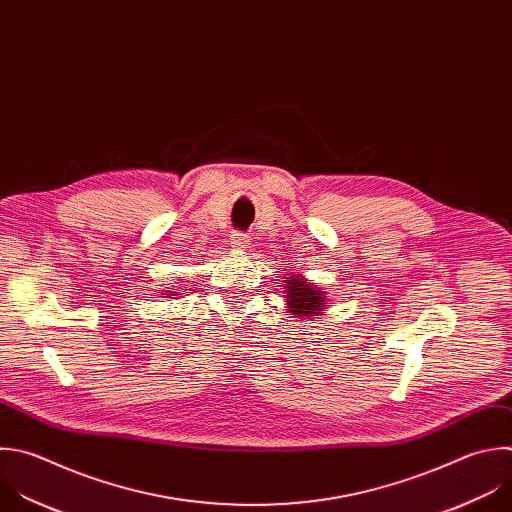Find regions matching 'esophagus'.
Listing matches in <instances>:
<instances>
[{"instance_id": "34e87169", "label": "esophagus", "mask_w": 512, "mask_h": 512, "mask_svg": "<svg viewBox=\"0 0 512 512\" xmlns=\"http://www.w3.org/2000/svg\"><path fill=\"white\" fill-rule=\"evenodd\" d=\"M231 247L233 249H239V251H245L249 247V237L245 233H233L231 235Z\"/></svg>"}]
</instances>
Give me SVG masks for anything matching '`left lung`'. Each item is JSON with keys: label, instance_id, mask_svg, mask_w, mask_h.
Listing matches in <instances>:
<instances>
[{"label": "left lung", "instance_id": "8db88e82", "mask_svg": "<svg viewBox=\"0 0 512 512\" xmlns=\"http://www.w3.org/2000/svg\"><path fill=\"white\" fill-rule=\"evenodd\" d=\"M283 283H285L283 289H285L287 313L291 317H297V321L299 319L315 321V315H323L327 311L325 291H321L301 273H289L287 277H283Z\"/></svg>", "mask_w": 512, "mask_h": 512}]
</instances>
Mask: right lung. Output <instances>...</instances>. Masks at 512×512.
Here are the masks:
<instances>
[{"mask_svg": "<svg viewBox=\"0 0 512 512\" xmlns=\"http://www.w3.org/2000/svg\"><path fill=\"white\" fill-rule=\"evenodd\" d=\"M170 295H179V291H170V287H168V291L164 293V297H170ZM175 299V297H173Z\"/></svg>", "mask_w": 512, "mask_h": 512, "instance_id": "1", "label": "right lung"}]
</instances>
